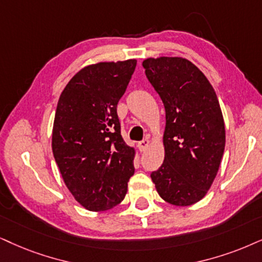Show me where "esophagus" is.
<instances>
[{"label":"esophagus","instance_id":"obj_1","mask_svg":"<svg viewBox=\"0 0 262 262\" xmlns=\"http://www.w3.org/2000/svg\"><path fill=\"white\" fill-rule=\"evenodd\" d=\"M148 145H150V141H148V139H142L141 141L138 142V147H139V150H140L141 152L146 150Z\"/></svg>","mask_w":262,"mask_h":262}]
</instances>
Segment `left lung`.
I'll return each instance as SVG.
<instances>
[{
    "instance_id": "1",
    "label": "left lung",
    "mask_w": 262,
    "mask_h": 262,
    "mask_svg": "<svg viewBox=\"0 0 262 262\" xmlns=\"http://www.w3.org/2000/svg\"><path fill=\"white\" fill-rule=\"evenodd\" d=\"M142 66L165 108L164 161L151 179L168 203L191 205L209 190L224 155L219 100L203 72L186 59L150 58Z\"/></svg>"
}]
</instances>
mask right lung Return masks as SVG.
<instances>
[{
	"label": "right lung",
	"mask_w": 262,
	"mask_h": 262,
	"mask_svg": "<svg viewBox=\"0 0 262 262\" xmlns=\"http://www.w3.org/2000/svg\"><path fill=\"white\" fill-rule=\"evenodd\" d=\"M135 66L134 59L87 66L59 98L53 155L65 185L88 210L120 204L134 174V150L121 135L117 104Z\"/></svg>",
	"instance_id": "obj_1"
}]
</instances>
